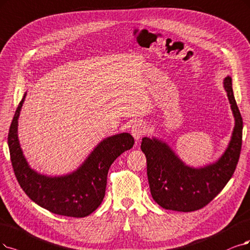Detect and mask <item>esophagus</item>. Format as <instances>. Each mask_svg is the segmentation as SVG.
Returning <instances> with one entry per match:
<instances>
[{
  "instance_id": "obj_1",
  "label": "esophagus",
  "mask_w": 250,
  "mask_h": 250,
  "mask_svg": "<svg viewBox=\"0 0 250 250\" xmlns=\"http://www.w3.org/2000/svg\"><path fill=\"white\" fill-rule=\"evenodd\" d=\"M147 125L142 120L136 122L132 126V135L135 138V140H139L146 134Z\"/></svg>"
}]
</instances>
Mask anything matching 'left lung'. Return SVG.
I'll use <instances>...</instances> for the list:
<instances>
[{"instance_id":"8db88e82","label":"left lung","mask_w":250,"mask_h":250,"mask_svg":"<svg viewBox=\"0 0 250 250\" xmlns=\"http://www.w3.org/2000/svg\"><path fill=\"white\" fill-rule=\"evenodd\" d=\"M224 86L235 117V126L228 148L214 164L192 168L156 138L144 137L141 149L146 156L150 192L158 204L168 210L190 212L205 207L223 190L233 176L242 146L243 122L232 87L227 76Z\"/></svg>"}]
</instances>
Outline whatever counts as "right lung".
I'll use <instances>...</instances> for the list:
<instances>
[{
    "mask_svg": "<svg viewBox=\"0 0 250 250\" xmlns=\"http://www.w3.org/2000/svg\"><path fill=\"white\" fill-rule=\"evenodd\" d=\"M26 94L18 105L8 134V146L15 177L21 188L36 204L54 214L85 217L105 197L110 166L135 141L131 134L122 133L101 141L80 167L64 176L49 177L30 168L17 136L18 117Z\"/></svg>",
    "mask_w": 250,
    "mask_h": 250,
    "instance_id": "obj_1",
    "label": "right lung"
}]
</instances>
